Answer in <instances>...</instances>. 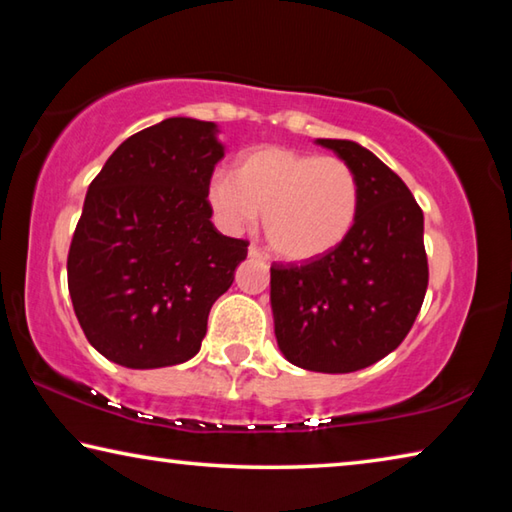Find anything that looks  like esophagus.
<instances>
[{
  "instance_id": "1",
  "label": "esophagus",
  "mask_w": 512,
  "mask_h": 512,
  "mask_svg": "<svg viewBox=\"0 0 512 512\" xmlns=\"http://www.w3.org/2000/svg\"><path fill=\"white\" fill-rule=\"evenodd\" d=\"M248 257H253V259H268V255L264 253V250H259L257 246H248Z\"/></svg>"
}]
</instances>
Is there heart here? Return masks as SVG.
<instances>
[{
    "instance_id": "b5f03b06",
    "label": "heart",
    "mask_w": 512,
    "mask_h": 512,
    "mask_svg": "<svg viewBox=\"0 0 512 512\" xmlns=\"http://www.w3.org/2000/svg\"><path fill=\"white\" fill-rule=\"evenodd\" d=\"M214 221L230 235L264 232L275 255L287 262H314L350 237L359 216L357 173L341 158L259 146L241 153L235 176L214 173L205 189Z\"/></svg>"
}]
</instances>
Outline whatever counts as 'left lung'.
<instances>
[{"instance_id": "obj_1", "label": "left lung", "mask_w": 512, "mask_h": 512, "mask_svg": "<svg viewBox=\"0 0 512 512\" xmlns=\"http://www.w3.org/2000/svg\"><path fill=\"white\" fill-rule=\"evenodd\" d=\"M357 173L361 203L343 244L305 266L271 268L277 348L293 366L368 368L409 334L427 293L424 216L409 187L352 140H316Z\"/></svg>"}]
</instances>
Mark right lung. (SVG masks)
<instances>
[{"label":"right lung","mask_w":512,"mask_h":512,"mask_svg":"<svg viewBox=\"0 0 512 512\" xmlns=\"http://www.w3.org/2000/svg\"><path fill=\"white\" fill-rule=\"evenodd\" d=\"M214 121L169 117L121 142L88 187L67 257L76 318L124 368L198 354L248 244L214 228L205 189L225 155Z\"/></svg>","instance_id":"right-lung-1"}]
</instances>
